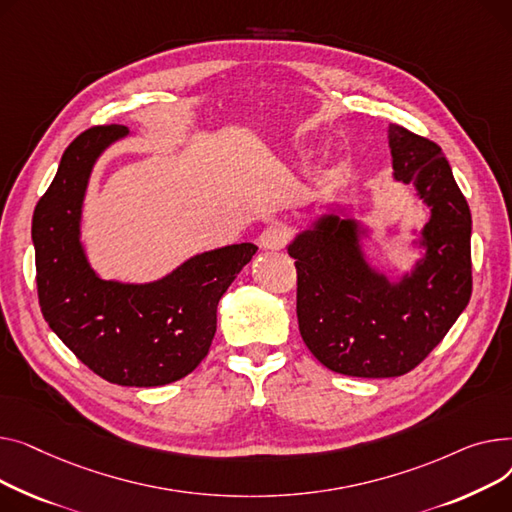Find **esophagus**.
Masks as SVG:
<instances>
[{"mask_svg":"<svg viewBox=\"0 0 512 512\" xmlns=\"http://www.w3.org/2000/svg\"><path fill=\"white\" fill-rule=\"evenodd\" d=\"M285 242H287V229L283 225H270L258 237V244L264 250H281Z\"/></svg>","mask_w":512,"mask_h":512,"instance_id":"34e87169","label":"esophagus"}]
</instances>
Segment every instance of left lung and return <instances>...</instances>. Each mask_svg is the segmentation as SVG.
<instances>
[{
  "instance_id": "obj_1",
  "label": "left lung",
  "mask_w": 512,
  "mask_h": 512,
  "mask_svg": "<svg viewBox=\"0 0 512 512\" xmlns=\"http://www.w3.org/2000/svg\"><path fill=\"white\" fill-rule=\"evenodd\" d=\"M397 182L430 206L411 273L390 281L368 262L362 223L341 208L287 246L297 268V322L322 366L345 376H403L444 339L471 297V213L442 148L388 126Z\"/></svg>"
}]
</instances>
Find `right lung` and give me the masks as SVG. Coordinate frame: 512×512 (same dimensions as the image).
<instances>
[{"label": "right lung", "instance_id": "1", "mask_svg": "<svg viewBox=\"0 0 512 512\" xmlns=\"http://www.w3.org/2000/svg\"><path fill=\"white\" fill-rule=\"evenodd\" d=\"M124 136L128 128L115 124L82 132L39 200L33 215L39 306L53 333L107 382L163 386L206 357L219 299L258 248L202 252L153 283L101 279L80 242L82 204L97 159Z\"/></svg>", "mask_w": 512, "mask_h": 512}]
</instances>
